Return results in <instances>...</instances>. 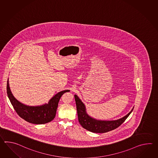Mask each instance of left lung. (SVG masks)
<instances>
[{
    "mask_svg": "<svg viewBox=\"0 0 158 158\" xmlns=\"http://www.w3.org/2000/svg\"><path fill=\"white\" fill-rule=\"evenodd\" d=\"M77 109L78 120L81 126L86 130L96 133H104L116 129L118 127L132 112V109L129 113L121 119L116 121H98L92 118L88 115L85 111V108L84 104L81 102V99L77 95L74 96Z\"/></svg>",
    "mask_w": 158,
    "mask_h": 158,
    "instance_id": "1",
    "label": "left lung"
}]
</instances>
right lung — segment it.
<instances>
[{
    "instance_id": "right-lung-1",
    "label": "right lung",
    "mask_w": 158,
    "mask_h": 158,
    "mask_svg": "<svg viewBox=\"0 0 158 158\" xmlns=\"http://www.w3.org/2000/svg\"><path fill=\"white\" fill-rule=\"evenodd\" d=\"M70 90H64L58 92L49 101L48 104L40 106H30L19 102L12 94L7 81V92L10 100L18 115L28 123L34 124H44L52 121L56 117V109L60 97L64 93Z\"/></svg>"
}]
</instances>
